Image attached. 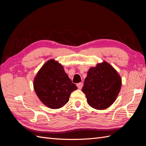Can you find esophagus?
Segmentation results:
<instances>
[{
	"instance_id": "esophagus-1",
	"label": "esophagus",
	"mask_w": 146,
	"mask_h": 146,
	"mask_svg": "<svg viewBox=\"0 0 146 146\" xmlns=\"http://www.w3.org/2000/svg\"><path fill=\"white\" fill-rule=\"evenodd\" d=\"M77 86L78 89L80 90V89H82V87L83 86V83H78L77 84Z\"/></svg>"
}]
</instances>
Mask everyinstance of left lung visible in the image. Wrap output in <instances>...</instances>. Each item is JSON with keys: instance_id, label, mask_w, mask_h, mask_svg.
<instances>
[{"instance_id": "obj_1", "label": "left lung", "mask_w": 146, "mask_h": 146, "mask_svg": "<svg viewBox=\"0 0 146 146\" xmlns=\"http://www.w3.org/2000/svg\"><path fill=\"white\" fill-rule=\"evenodd\" d=\"M121 85L119 74L111 65L104 61L88 70L82 91L92 108L105 110L116 100Z\"/></svg>"}]
</instances>
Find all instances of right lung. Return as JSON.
<instances>
[{
  "instance_id": "1",
  "label": "right lung",
  "mask_w": 146,
  "mask_h": 146,
  "mask_svg": "<svg viewBox=\"0 0 146 146\" xmlns=\"http://www.w3.org/2000/svg\"><path fill=\"white\" fill-rule=\"evenodd\" d=\"M63 68L58 61L50 60L34 79V90L38 98L52 109L63 107L68 102L71 92L77 89Z\"/></svg>"
}]
</instances>
